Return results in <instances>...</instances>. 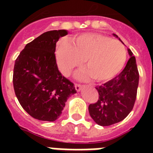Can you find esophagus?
<instances>
[{
  "instance_id": "1",
  "label": "esophagus",
  "mask_w": 153,
  "mask_h": 153,
  "mask_svg": "<svg viewBox=\"0 0 153 153\" xmlns=\"http://www.w3.org/2000/svg\"><path fill=\"white\" fill-rule=\"evenodd\" d=\"M74 87H75V90H76L77 91H80L82 90V86H81L80 84H74Z\"/></svg>"
}]
</instances>
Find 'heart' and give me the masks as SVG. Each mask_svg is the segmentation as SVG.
<instances>
[{
	"instance_id": "1",
	"label": "heart",
	"mask_w": 153,
	"mask_h": 153,
	"mask_svg": "<svg viewBox=\"0 0 153 153\" xmlns=\"http://www.w3.org/2000/svg\"><path fill=\"white\" fill-rule=\"evenodd\" d=\"M126 57V49L121 42L98 33L81 35L73 44L61 42L56 51L58 65L63 74H70L85 60L87 71L79 73L78 78L86 80L92 76L98 82L116 76L123 68Z\"/></svg>"
}]
</instances>
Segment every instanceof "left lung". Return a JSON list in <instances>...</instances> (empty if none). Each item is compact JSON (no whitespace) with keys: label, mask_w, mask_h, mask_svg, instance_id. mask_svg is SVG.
Here are the masks:
<instances>
[{"label":"left lung","mask_w":153,"mask_h":153,"mask_svg":"<svg viewBox=\"0 0 153 153\" xmlns=\"http://www.w3.org/2000/svg\"><path fill=\"white\" fill-rule=\"evenodd\" d=\"M114 36L118 38L117 35ZM128 52L130 58L123 71L102 86L96 87L99 94L98 100L89 105L90 115L99 126H109L120 122L133 108L139 83V72L135 56L130 49H128Z\"/></svg>","instance_id":"1"}]
</instances>
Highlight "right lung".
<instances>
[{"label":"right lung","instance_id":"1","mask_svg":"<svg viewBox=\"0 0 153 153\" xmlns=\"http://www.w3.org/2000/svg\"><path fill=\"white\" fill-rule=\"evenodd\" d=\"M67 30L44 32L18 55L13 70V87L23 109L33 118L54 121L69 97L77 93L74 84L58 69L55 47Z\"/></svg>","mask_w":153,"mask_h":153}]
</instances>
